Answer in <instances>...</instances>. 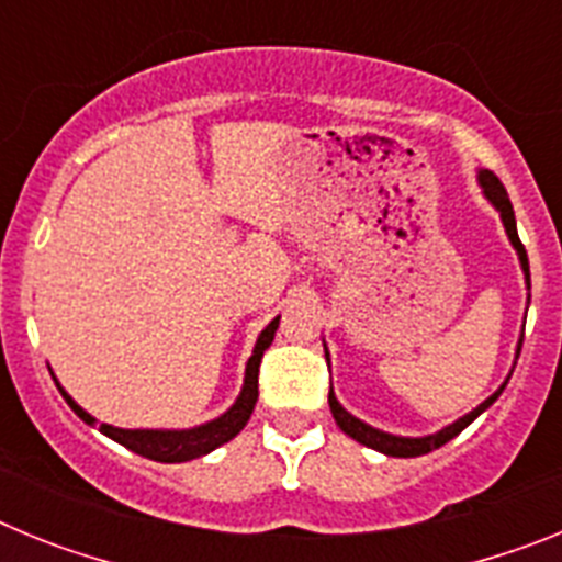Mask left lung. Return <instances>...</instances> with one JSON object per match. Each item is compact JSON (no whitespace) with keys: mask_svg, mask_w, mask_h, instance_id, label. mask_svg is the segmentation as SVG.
I'll return each instance as SVG.
<instances>
[{"mask_svg":"<svg viewBox=\"0 0 562 562\" xmlns=\"http://www.w3.org/2000/svg\"><path fill=\"white\" fill-rule=\"evenodd\" d=\"M475 182H479L481 193H484V200L490 202L495 211H498L501 225H504V231H506V238H509L513 250L518 252L520 270H524L526 290H532V284H529V258H526V250H524V245H520V238H518V225H515V211H513V202H509V193H506V188L501 186L498 177H495L493 171H486V168H479V171H475ZM526 304H529V297H526ZM520 342H524V335H520L518 349H515V360H518V355H520ZM324 349H326V342H324ZM326 362H329V349H326ZM513 369H515V366H513ZM509 376H513V371L506 374V380L501 382L498 391L486 396L481 405H475L470 414L459 416L456 422H450L448 428H441V430H436V434H428V436H396V434H389V430L374 428V425L357 419L355 414H349V411L342 408L340 402H337L335 391H331V389H329V408H331V416H335V422H337V428H340L346 436H351L355 441H360V445H366V448L376 450V453L394 456V459H416V456H425V453H430V450L441 448V445H448V441L456 439V436H459L461 430L470 425V422L479 419V416L484 414V411L490 408L495 400H498L501 391H504L506 382H509Z\"/></svg>","mask_w":562,"mask_h":562,"instance_id":"left-lung-1","label":"left lung"}]
</instances>
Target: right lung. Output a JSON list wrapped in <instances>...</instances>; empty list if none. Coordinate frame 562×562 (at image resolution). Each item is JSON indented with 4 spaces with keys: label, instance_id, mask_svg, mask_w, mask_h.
Segmentation results:
<instances>
[{
    "label": "right lung",
    "instance_id": "1",
    "mask_svg": "<svg viewBox=\"0 0 562 562\" xmlns=\"http://www.w3.org/2000/svg\"><path fill=\"white\" fill-rule=\"evenodd\" d=\"M278 321L281 315L272 317L270 324L261 329V335L256 337V346H252V355L245 366V382H241V391H238L236 402H233L231 408L225 414H220L216 419H207L202 425H193V428H114V425H101V434L109 436L112 441L128 448L132 453L143 456V459H151V461H162V464H180V461H191V459H202L207 456L211 450L222 448L225 441H231L233 436L241 434V428L247 425L250 419L252 408H256V400H258V366H261V357L265 351L270 349L272 337L278 331ZM53 374V371H49ZM61 391V396L67 400V405L81 416L87 425L95 428L98 419L92 414L78 405L72 396L64 391V385L58 382V376H53Z\"/></svg>",
    "mask_w": 562,
    "mask_h": 562
}]
</instances>
